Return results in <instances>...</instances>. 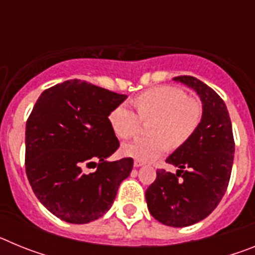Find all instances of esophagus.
I'll use <instances>...</instances> for the list:
<instances>
[{
	"label": "esophagus",
	"mask_w": 255,
	"mask_h": 255,
	"mask_svg": "<svg viewBox=\"0 0 255 255\" xmlns=\"http://www.w3.org/2000/svg\"><path fill=\"white\" fill-rule=\"evenodd\" d=\"M143 164H144L143 161H139V159H135V161H134L135 167H140V166H143Z\"/></svg>",
	"instance_id": "obj_1"
}]
</instances>
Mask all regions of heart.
I'll return each instance as SVG.
<instances>
[{
	"instance_id": "obj_1",
	"label": "heart",
	"mask_w": 255,
	"mask_h": 255,
	"mask_svg": "<svg viewBox=\"0 0 255 255\" xmlns=\"http://www.w3.org/2000/svg\"><path fill=\"white\" fill-rule=\"evenodd\" d=\"M138 117L128 105H119L108 120L112 130L123 139L134 138L140 131L141 120H150V136L136 139L123 147L124 154L139 161L158 158L168 149L185 144L197 130L202 110L194 100L176 87L162 85L143 92L134 100Z\"/></svg>"
}]
</instances>
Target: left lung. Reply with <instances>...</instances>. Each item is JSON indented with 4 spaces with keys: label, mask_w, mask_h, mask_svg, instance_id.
<instances>
[{
    "label": "left lung",
    "mask_w": 255,
    "mask_h": 255,
    "mask_svg": "<svg viewBox=\"0 0 255 255\" xmlns=\"http://www.w3.org/2000/svg\"><path fill=\"white\" fill-rule=\"evenodd\" d=\"M194 89L203 105L197 130L166 162L176 173L157 170V177L145 191L150 215L161 224L186 227L215 211L229 186L235 153L233 125L220 96L194 76H177Z\"/></svg>",
    "instance_id": "obj_1"
}]
</instances>
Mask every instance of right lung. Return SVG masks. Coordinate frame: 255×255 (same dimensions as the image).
Returning a JSON list of instances; mask_svg holds the SVG:
<instances>
[{"label":"right lung","instance_id":"obj_1","mask_svg":"<svg viewBox=\"0 0 255 255\" xmlns=\"http://www.w3.org/2000/svg\"><path fill=\"white\" fill-rule=\"evenodd\" d=\"M126 100L78 79L48 88L25 128V170L35 197L69 224H88L111 208L132 158L108 162L120 143L108 116ZM97 170L85 174L84 166Z\"/></svg>","mask_w":255,"mask_h":255}]
</instances>
